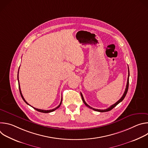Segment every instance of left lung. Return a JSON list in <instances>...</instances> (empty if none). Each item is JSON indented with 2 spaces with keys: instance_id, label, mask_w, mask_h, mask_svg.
Returning a JSON list of instances; mask_svg holds the SVG:
<instances>
[{
  "instance_id": "8db88e82",
  "label": "left lung",
  "mask_w": 148,
  "mask_h": 148,
  "mask_svg": "<svg viewBox=\"0 0 148 148\" xmlns=\"http://www.w3.org/2000/svg\"><path fill=\"white\" fill-rule=\"evenodd\" d=\"M129 77H130V71H129V67H128V80H127V84H126V88H125V92H124V93H123V95L122 96V97L116 102V103H115L114 104H113L112 105H111V106L110 107H109L108 108H107V109H105V110H98V109H95V108H92L91 107H90V105H88L86 102V101H85V100H84V97H83V96H82V94L81 93V98H82V101H83V102H84V104H85L87 107H88V108H91V109H92V110H94V111H98V112H108V111H111L112 109H113L115 107H116V105L119 103H120L121 101H122V100L124 99V98L125 97V96H126V94H127V92H128V87H129Z\"/></svg>"
}]
</instances>
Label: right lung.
I'll list each match as a JSON object with an SVG mask.
<instances>
[{"instance_id": "add662e5", "label": "right lung", "mask_w": 148, "mask_h": 148, "mask_svg": "<svg viewBox=\"0 0 148 148\" xmlns=\"http://www.w3.org/2000/svg\"><path fill=\"white\" fill-rule=\"evenodd\" d=\"M18 70H19V69H18ZM18 74H17V79H18V88H19V91H20V95H21V97H22V99H23V101L27 103V104H28V105H29L27 102H26V101L25 99V98H24V97H23V95H22V92H21V90H20V84H19V81H18ZM61 102H62V98H61V102H60V105H58V106H57L56 108H54V109H52V110H40V109H37V108H34V107H33L34 110H36V111H38V112H43V113H49V112H53V111H55L56 110H57V108H58L59 107H60V106L61 105Z\"/></svg>"}]
</instances>
